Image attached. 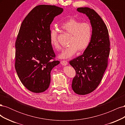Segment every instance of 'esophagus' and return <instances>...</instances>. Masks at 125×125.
Returning a JSON list of instances; mask_svg holds the SVG:
<instances>
[{
  "mask_svg": "<svg viewBox=\"0 0 125 125\" xmlns=\"http://www.w3.org/2000/svg\"><path fill=\"white\" fill-rule=\"evenodd\" d=\"M68 62L67 60H62L61 61V64L62 66H66L68 65Z\"/></svg>",
  "mask_w": 125,
  "mask_h": 125,
  "instance_id": "obj_1",
  "label": "esophagus"
}]
</instances>
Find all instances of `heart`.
I'll return each mask as SVG.
<instances>
[{
  "mask_svg": "<svg viewBox=\"0 0 125 125\" xmlns=\"http://www.w3.org/2000/svg\"><path fill=\"white\" fill-rule=\"evenodd\" d=\"M60 28L64 31L70 34L67 46L59 56L60 58H69L77 51L82 52L88 48L92 38V29L87 22L70 19L61 25ZM50 42L56 50H60L58 41L57 31L52 29L50 31Z\"/></svg>",
  "mask_w": 125,
  "mask_h": 125,
  "instance_id": "1",
  "label": "heart"
}]
</instances>
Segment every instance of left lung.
I'll list each match as a JSON object with an SVG mask.
<instances>
[{
  "label": "left lung",
  "instance_id": "8db88e82",
  "mask_svg": "<svg viewBox=\"0 0 125 125\" xmlns=\"http://www.w3.org/2000/svg\"><path fill=\"white\" fill-rule=\"evenodd\" d=\"M77 10L89 17L92 27L89 46L82 55L69 62L75 71L72 88L76 94L85 95L95 90L102 81L108 65L110 41L107 26L95 10L88 7Z\"/></svg>",
  "mask_w": 125,
  "mask_h": 125
}]
</instances>
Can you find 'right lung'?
Here are the masks:
<instances>
[{
    "mask_svg": "<svg viewBox=\"0 0 125 125\" xmlns=\"http://www.w3.org/2000/svg\"><path fill=\"white\" fill-rule=\"evenodd\" d=\"M62 11L54 5H39L22 22L15 44L14 66L22 83L32 92L48 88L51 71L59 63L50 42V25Z\"/></svg>",
    "mask_w": 125,
    "mask_h": 125,
    "instance_id": "add662e5",
    "label": "right lung"
}]
</instances>
